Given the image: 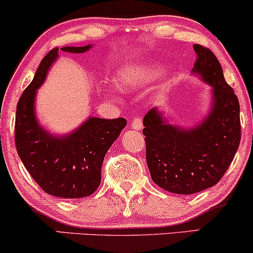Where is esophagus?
<instances>
[{
    "label": "esophagus",
    "instance_id": "1",
    "mask_svg": "<svg viewBox=\"0 0 253 253\" xmlns=\"http://www.w3.org/2000/svg\"><path fill=\"white\" fill-rule=\"evenodd\" d=\"M132 128L133 129H136V130H140L142 128V119L140 117H135L134 119L132 120Z\"/></svg>",
    "mask_w": 253,
    "mask_h": 253
}]
</instances>
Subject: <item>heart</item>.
Instances as JSON below:
<instances>
[{
	"mask_svg": "<svg viewBox=\"0 0 253 253\" xmlns=\"http://www.w3.org/2000/svg\"><path fill=\"white\" fill-rule=\"evenodd\" d=\"M156 75L157 73L153 69L142 68V67H129V68H125L119 73L118 86L125 90L133 89V88L142 86Z\"/></svg>",
	"mask_w": 253,
	"mask_h": 253,
	"instance_id": "b5f03b06",
	"label": "heart"
}]
</instances>
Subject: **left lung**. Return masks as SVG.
Masks as SVG:
<instances>
[{"mask_svg":"<svg viewBox=\"0 0 253 253\" xmlns=\"http://www.w3.org/2000/svg\"><path fill=\"white\" fill-rule=\"evenodd\" d=\"M193 72L213 87V108L203 124L186 130L166 124L156 108L144 118L146 161L152 180L172 193L193 194L223 178L239 147V101L225 81L212 50L193 45Z\"/></svg>","mask_w":253,"mask_h":253,"instance_id":"obj_1","label":"left lung"}]
</instances>
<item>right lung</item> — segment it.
<instances>
[{"label":"right lung","instance_id":"right-lung-1","mask_svg":"<svg viewBox=\"0 0 253 253\" xmlns=\"http://www.w3.org/2000/svg\"><path fill=\"white\" fill-rule=\"evenodd\" d=\"M90 48L63 47L68 53ZM53 48L40 62L35 77L19 99L15 118V145L24 167L45 193L66 199L93 194L101 182L106 153L126 126V119L89 118L72 134L50 135L38 124L34 112L36 89L57 57Z\"/></svg>","mask_w":253,"mask_h":253}]
</instances>
